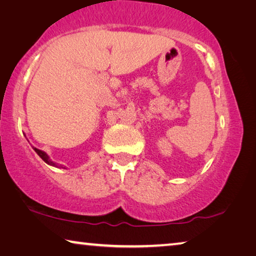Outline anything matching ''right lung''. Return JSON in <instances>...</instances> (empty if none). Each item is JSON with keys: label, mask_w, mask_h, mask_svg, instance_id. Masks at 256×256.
Returning a JSON list of instances; mask_svg holds the SVG:
<instances>
[{"label": "right lung", "mask_w": 256, "mask_h": 256, "mask_svg": "<svg viewBox=\"0 0 256 256\" xmlns=\"http://www.w3.org/2000/svg\"><path fill=\"white\" fill-rule=\"evenodd\" d=\"M34 148V147H33ZM34 150L36 152V154H38V155L42 158V160L46 162V164H48V165H52V166H58L56 165L54 162H52L51 160H50V157H48L46 152H42V150H40V149H38V148H34ZM60 168H64V166H60Z\"/></svg>", "instance_id": "1"}]
</instances>
